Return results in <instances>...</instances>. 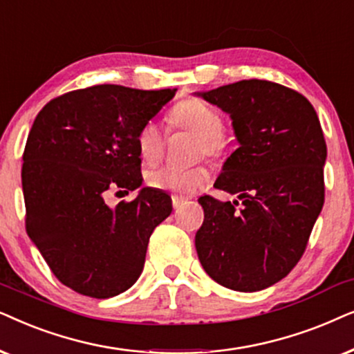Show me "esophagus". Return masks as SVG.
<instances>
[{
	"label": "esophagus",
	"instance_id": "obj_1",
	"mask_svg": "<svg viewBox=\"0 0 354 354\" xmlns=\"http://www.w3.org/2000/svg\"><path fill=\"white\" fill-rule=\"evenodd\" d=\"M171 201H173V207L178 210L187 199H186V197H181V196H171Z\"/></svg>",
	"mask_w": 354,
	"mask_h": 354
}]
</instances>
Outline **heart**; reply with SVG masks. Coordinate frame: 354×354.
<instances>
[{"label": "heart", "instance_id": "heart-1", "mask_svg": "<svg viewBox=\"0 0 354 354\" xmlns=\"http://www.w3.org/2000/svg\"><path fill=\"white\" fill-rule=\"evenodd\" d=\"M168 122L173 129L187 131L196 136L192 147L194 158L204 155L210 158H221L233 145L232 134L223 128L218 110L197 98H186L173 106L168 115ZM165 144L167 138L163 129L155 121L144 122L136 136V147L140 158L149 165L162 160ZM145 181L152 189L169 191L176 196H191L210 181V173L202 165L191 168L162 167L149 171Z\"/></svg>", "mask_w": 354, "mask_h": 354}]
</instances>
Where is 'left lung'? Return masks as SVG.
I'll list each match as a JSON object with an SVG mask.
<instances>
[{"label":"left lung","instance_id":"left-lung-1","mask_svg":"<svg viewBox=\"0 0 354 354\" xmlns=\"http://www.w3.org/2000/svg\"><path fill=\"white\" fill-rule=\"evenodd\" d=\"M199 95L233 120L239 147L214 187L238 194L241 204L199 197L197 256L225 288H268L303 257L324 205L327 145L317 113L299 92L261 79Z\"/></svg>","mask_w":354,"mask_h":354}]
</instances>
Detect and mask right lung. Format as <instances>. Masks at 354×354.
Instances as JSON below:
<instances>
[{
    "instance_id": "obj_1",
    "label": "right lung",
    "mask_w": 354,
    "mask_h": 354,
    "mask_svg": "<svg viewBox=\"0 0 354 354\" xmlns=\"http://www.w3.org/2000/svg\"><path fill=\"white\" fill-rule=\"evenodd\" d=\"M174 92L79 88L50 100L32 124L21 173L26 232L75 293L111 298L142 273L149 238L171 214V197L144 187L115 209L105 199L142 185L136 136Z\"/></svg>"
}]
</instances>
